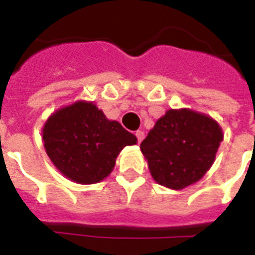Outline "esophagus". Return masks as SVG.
<instances>
[{
	"label": "esophagus",
	"mask_w": 255,
	"mask_h": 255,
	"mask_svg": "<svg viewBox=\"0 0 255 255\" xmlns=\"http://www.w3.org/2000/svg\"><path fill=\"white\" fill-rule=\"evenodd\" d=\"M135 136H136V139H137V143H140V141L144 139V132L143 131H136Z\"/></svg>",
	"instance_id": "obj_1"
}]
</instances>
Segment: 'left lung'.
Here are the masks:
<instances>
[{"instance_id": "8db88e82", "label": "left lung", "mask_w": 255, "mask_h": 255, "mask_svg": "<svg viewBox=\"0 0 255 255\" xmlns=\"http://www.w3.org/2000/svg\"><path fill=\"white\" fill-rule=\"evenodd\" d=\"M220 126L190 110H169L140 144L152 177L170 189L198 181L216 159L222 141Z\"/></svg>"}]
</instances>
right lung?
I'll use <instances>...</instances> for the list:
<instances>
[{"label":"right lung","mask_w":255,"mask_h":255,"mask_svg":"<svg viewBox=\"0 0 255 255\" xmlns=\"http://www.w3.org/2000/svg\"><path fill=\"white\" fill-rule=\"evenodd\" d=\"M43 141L50 160L66 177L95 184L111 173L120 151L137 140L94 103L77 102L50 116Z\"/></svg>","instance_id":"obj_1"}]
</instances>
